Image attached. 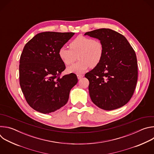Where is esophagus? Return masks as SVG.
Returning a JSON list of instances; mask_svg holds the SVG:
<instances>
[{
  "label": "esophagus",
  "mask_w": 154,
  "mask_h": 154,
  "mask_svg": "<svg viewBox=\"0 0 154 154\" xmlns=\"http://www.w3.org/2000/svg\"><path fill=\"white\" fill-rule=\"evenodd\" d=\"M83 76L84 75H82V74H78L77 75V78H78V79H81Z\"/></svg>",
  "instance_id": "34e87169"
}]
</instances>
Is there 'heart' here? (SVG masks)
I'll return each mask as SVG.
<instances>
[{
    "mask_svg": "<svg viewBox=\"0 0 154 154\" xmlns=\"http://www.w3.org/2000/svg\"><path fill=\"white\" fill-rule=\"evenodd\" d=\"M70 49L61 47L58 54L61 61L65 65L72 64L77 54V63L67 69L71 73L82 74L90 66L94 68L101 61L103 54L102 44L97 40L84 36H79L69 44Z\"/></svg>",
    "mask_w": 154,
    "mask_h": 154,
    "instance_id": "obj_1",
    "label": "heart"
}]
</instances>
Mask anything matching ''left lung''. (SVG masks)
<instances>
[{
    "mask_svg": "<svg viewBox=\"0 0 154 154\" xmlns=\"http://www.w3.org/2000/svg\"><path fill=\"white\" fill-rule=\"evenodd\" d=\"M85 35L98 39L103 47L101 61L85 75L90 82L92 102L105 110L124 106L132 97L138 79L134 50L125 36L112 29H97Z\"/></svg>",
    "mask_w": 154,
    "mask_h": 154,
    "instance_id": "left-lung-1",
    "label": "left lung"
}]
</instances>
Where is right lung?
I'll return each instance as SVG.
<instances>
[{"label": "right lung", "mask_w": 154, "mask_h": 154, "mask_svg": "<svg viewBox=\"0 0 154 154\" xmlns=\"http://www.w3.org/2000/svg\"><path fill=\"white\" fill-rule=\"evenodd\" d=\"M74 34L41 32L25 45L20 57L19 82L26 101L35 110L48 114L67 103L78 79L74 73L60 77L66 66L58 52Z\"/></svg>", "instance_id": "obj_1"}]
</instances>
